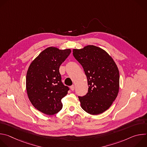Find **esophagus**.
Returning a JSON list of instances; mask_svg holds the SVG:
<instances>
[{"label": "esophagus", "instance_id": "obj_1", "mask_svg": "<svg viewBox=\"0 0 147 147\" xmlns=\"http://www.w3.org/2000/svg\"><path fill=\"white\" fill-rule=\"evenodd\" d=\"M70 89L71 91H74V85H72L71 87H70Z\"/></svg>", "mask_w": 147, "mask_h": 147}]
</instances>
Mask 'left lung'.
Listing matches in <instances>:
<instances>
[{"instance_id":"1","label":"left lung","mask_w":147,"mask_h":147,"mask_svg":"<svg viewBox=\"0 0 147 147\" xmlns=\"http://www.w3.org/2000/svg\"><path fill=\"white\" fill-rule=\"evenodd\" d=\"M73 56L83 67L87 78L88 90L78 96L84 111L93 115L108 109L119 90V71L112 57L103 49L87 45L74 49Z\"/></svg>"}]
</instances>
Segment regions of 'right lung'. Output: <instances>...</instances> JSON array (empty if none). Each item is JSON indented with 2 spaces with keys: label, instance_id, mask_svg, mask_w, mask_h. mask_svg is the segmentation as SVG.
<instances>
[{
  "label": "right lung",
  "instance_id": "obj_1",
  "mask_svg": "<svg viewBox=\"0 0 147 147\" xmlns=\"http://www.w3.org/2000/svg\"><path fill=\"white\" fill-rule=\"evenodd\" d=\"M70 53V49L49 47L40 52L28 67L27 95L32 105L42 113L53 115L62 109L61 100L69 88L61 82L59 67Z\"/></svg>",
  "mask_w": 147,
  "mask_h": 147
}]
</instances>
